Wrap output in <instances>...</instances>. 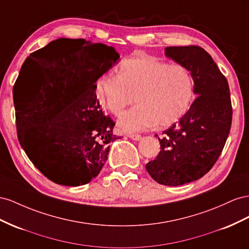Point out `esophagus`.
I'll list each match as a JSON object with an SVG mask.
<instances>
[{
	"mask_svg": "<svg viewBox=\"0 0 249 249\" xmlns=\"http://www.w3.org/2000/svg\"><path fill=\"white\" fill-rule=\"evenodd\" d=\"M129 138H130V139H132V140H134V141H140V140L142 139V136H141V134L133 133V134H130Z\"/></svg>",
	"mask_w": 249,
	"mask_h": 249,
	"instance_id": "34e87169",
	"label": "esophagus"
}]
</instances>
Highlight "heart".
<instances>
[{
  "label": "heart",
  "instance_id": "heart-1",
  "mask_svg": "<svg viewBox=\"0 0 249 249\" xmlns=\"http://www.w3.org/2000/svg\"><path fill=\"white\" fill-rule=\"evenodd\" d=\"M194 89V79L186 67L151 56L125 58L117 76L103 75L96 83L98 99L115 116L122 115L136 98L138 105L119 121L121 128L128 132L178 122L191 108Z\"/></svg>",
  "mask_w": 249,
  "mask_h": 249
}]
</instances>
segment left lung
<instances>
[{
	"label": "left lung",
	"mask_w": 249,
	"mask_h": 249,
	"mask_svg": "<svg viewBox=\"0 0 249 249\" xmlns=\"http://www.w3.org/2000/svg\"><path fill=\"white\" fill-rule=\"evenodd\" d=\"M165 55L190 71L197 98L186 116L159 138L160 151L146 169L156 182L181 186L215 165L229 137L232 108L226 78L204 49L167 47Z\"/></svg>",
	"instance_id": "left-lung-1"
}]
</instances>
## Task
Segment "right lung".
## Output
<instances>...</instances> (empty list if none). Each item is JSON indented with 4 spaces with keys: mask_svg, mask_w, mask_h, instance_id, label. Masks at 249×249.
Masks as SVG:
<instances>
[{
    "mask_svg": "<svg viewBox=\"0 0 249 249\" xmlns=\"http://www.w3.org/2000/svg\"><path fill=\"white\" fill-rule=\"evenodd\" d=\"M75 52L53 53L57 43ZM120 58L115 48L83 38H58L30 54L18 77L29 91L16 108L18 137L28 158L50 180L62 186L89 183L117 140L113 122L96 95V82Z\"/></svg>",
    "mask_w": 249,
    "mask_h": 249,
    "instance_id": "right-lung-1",
    "label": "right lung"
}]
</instances>
